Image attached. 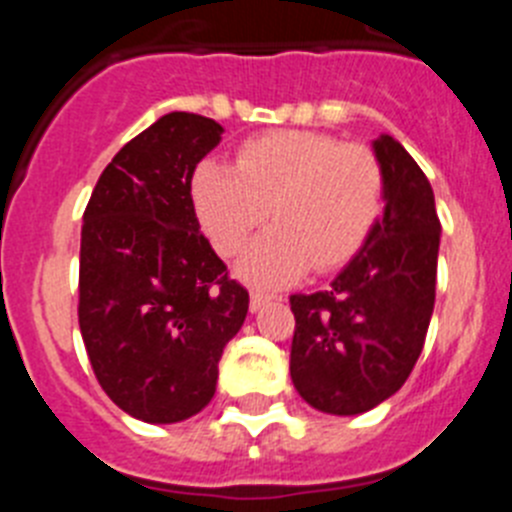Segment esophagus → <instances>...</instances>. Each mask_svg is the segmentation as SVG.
Returning <instances> with one entry per match:
<instances>
[{
  "label": "esophagus",
  "mask_w": 512,
  "mask_h": 512,
  "mask_svg": "<svg viewBox=\"0 0 512 512\" xmlns=\"http://www.w3.org/2000/svg\"><path fill=\"white\" fill-rule=\"evenodd\" d=\"M271 300H274V295H269V292H259V289H256V292H251V312H259L261 307L269 305Z\"/></svg>",
  "instance_id": "esophagus-1"
}]
</instances>
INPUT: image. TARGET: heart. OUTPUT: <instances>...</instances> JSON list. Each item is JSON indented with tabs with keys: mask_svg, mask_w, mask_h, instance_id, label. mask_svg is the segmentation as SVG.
I'll return each instance as SVG.
<instances>
[{
	"mask_svg": "<svg viewBox=\"0 0 512 512\" xmlns=\"http://www.w3.org/2000/svg\"><path fill=\"white\" fill-rule=\"evenodd\" d=\"M382 194V166L369 148L310 130L251 138L235 166L205 158L192 176L194 212L223 256L241 251L271 210L274 228L238 261V274L261 287L346 264L372 233Z\"/></svg>",
	"mask_w": 512,
	"mask_h": 512,
	"instance_id": "b5f03b06",
	"label": "heart"
}]
</instances>
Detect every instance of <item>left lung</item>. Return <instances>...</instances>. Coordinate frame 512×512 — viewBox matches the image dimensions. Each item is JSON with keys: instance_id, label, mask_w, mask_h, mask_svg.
Masks as SVG:
<instances>
[{"instance_id": "left-lung-1", "label": "left lung", "mask_w": 512, "mask_h": 512, "mask_svg": "<svg viewBox=\"0 0 512 512\" xmlns=\"http://www.w3.org/2000/svg\"><path fill=\"white\" fill-rule=\"evenodd\" d=\"M384 212L328 289L292 295L289 374L320 413L359 415L395 395L423 351L441 223L431 182L392 135L372 140Z\"/></svg>"}]
</instances>
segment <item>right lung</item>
I'll return each mask as SVG.
<instances>
[{
  "label": "right lung",
  "mask_w": 512,
  "mask_h": 512,
  "mask_svg": "<svg viewBox=\"0 0 512 512\" xmlns=\"http://www.w3.org/2000/svg\"><path fill=\"white\" fill-rule=\"evenodd\" d=\"M223 125L169 112L117 151L81 225L79 328L102 390L143 423L200 413L248 292L194 215L192 176Z\"/></svg>",
  "instance_id": "obj_1"
}]
</instances>
